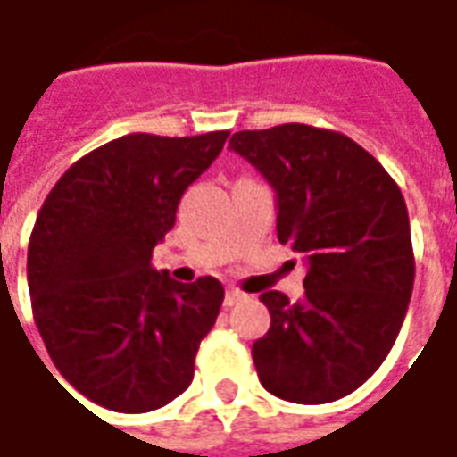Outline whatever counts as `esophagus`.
<instances>
[{"label":"esophagus","mask_w":457,"mask_h":457,"mask_svg":"<svg viewBox=\"0 0 457 457\" xmlns=\"http://www.w3.org/2000/svg\"><path fill=\"white\" fill-rule=\"evenodd\" d=\"M245 292H239V289H235V287H229L228 292H225V306H235L239 304L242 299H245Z\"/></svg>","instance_id":"34e87169"}]
</instances>
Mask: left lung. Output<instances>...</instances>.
Masks as SVG:
<instances>
[{
    "label": "left lung",
    "mask_w": 457,
    "mask_h": 457,
    "mask_svg": "<svg viewBox=\"0 0 457 457\" xmlns=\"http://www.w3.org/2000/svg\"><path fill=\"white\" fill-rule=\"evenodd\" d=\"M229 151L277 193V237L306 257L304 299L264 292L270 331L252 359L277 398L317 406L384 363L406 319L416 260L406 200L384 165L337 130H239Z\"/></svg>",
    "instance_id": "obj_1"
}]
</instances>
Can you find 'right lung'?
Masks as SVG:
<instances>
[{
	"instance_id": "add662e5",
	"label": "right lung",
	"mask_w": 457,
	"mask_h": 457,
	"mask_svg": "<svg viewBox=\"0 0 457 457\" xmlns=\"http://www.w3.org/2000/svg\"><path fill=\"white\" fill-rule=\"evenodd\" d=\"M229 130L187 138L130 133L76 161L31 229V312L51 361L98 406L145 413L183 394L225 299L215 277L175 282L153 247Z\"/></svg>"
}]
</instances>
